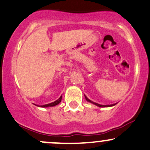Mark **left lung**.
I'll return each instance as SVG.
<instances>
[{
  "label": "left lung",
  "mask_w": 150,
  "mask_h": 150,
  "mask_svg": "<svg viewBox=\"0 0 150 150\" xmlns=\"http://www.w3.org/2000/svg\"><path fill=\"white\" fill-rule=\"evenodd\" d=\"M85 99H86L87 101L89 102V103H93V105H96V106H98V107H100V108H107V107H112V106H114V105H115L117 104V103H115V104H112V105H100V104H98V103H94V102L92 101V100H90V99H88V98H87V96H86V95H85Z\"/></svg>",
  "instance_id": "1"
}]
</instances>
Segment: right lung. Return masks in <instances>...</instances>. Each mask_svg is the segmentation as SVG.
Masks as SVG:
<instances>
[{
	"instance_id": "right-lung-1",
	"label": "right lung",
	"mask_w": 150,
	"mask_h": 150,
	"mask_svg": "<svg viewBox=\"0 0 150 150\" xmlns=\"http://www.w3.org/2000/svg\"><path fill=\"white\" fill-rule=\"evenodd\" d=\"M61 100H62V96L60 97V98L59 99H57V100H55V102H52V103H49V104H47V105H37V106L38 107H41V108H47V107H54L55 106V105H58L59 103L61 102Z\"/></svg>"
}]
</instances>
